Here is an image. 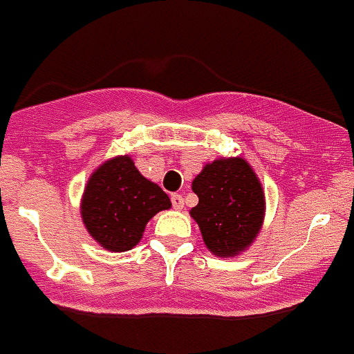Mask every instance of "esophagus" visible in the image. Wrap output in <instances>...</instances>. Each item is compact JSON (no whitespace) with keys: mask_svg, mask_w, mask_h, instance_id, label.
<instances>
[{"mask_svg":"<svg viewBox=\"0 0 354 354\" xmlns=\"http://www.w3.org/2000/svg\"><path fill=\"white\" fill-rule=\"evenodd\" d=\"M171 205H174L175 210H180V208L185 206V199H183V195L180 194L171 195Z\"/></svg>","mask_w":354,"mask_h":354,"instance_id":"esophagus-1","label":"esophagus"}]
</instances>
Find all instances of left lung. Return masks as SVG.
I'll list each match as a JSON object with an SVG mask.
<instances>
[{
  "instance_id": "8db88e82",
  "label": "left lung",
  "mask_w": 354,
  "mask_h": 354,
  "mask_svg": "<svg viewBox=\"0 0 354 354\" xmlns=\"http://www.w3.org/2000/svg\"><path fill=\"white\" fill-rule=\"evenodd\" d=\"M192 190L199 203L190 214L212 252L234 256L252 243L263 223L265 199L247 160L219 159L206 164Z\"/></svg>"
}]
</instances>
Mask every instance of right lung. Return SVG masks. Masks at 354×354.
Segmentation results:
<instances>
[{
	"label": "right lung",
	"instance_id": "obj_1",
	"mask_svg": "<svg viewBox=\"0 0 354 354\" xmlns=\"http://www.w3.org/2000/svg\"><path fill=\"white\" fill-rule=\"evenodd\" d=\"M169 206L168 195L138 174L126 155L107 160L91 175L82 199V219L102 247L124 252L140 241L146 223Z\"/></svg>",
	"mask_w": 354,
	"mask_h": 354
}]
</instances>
